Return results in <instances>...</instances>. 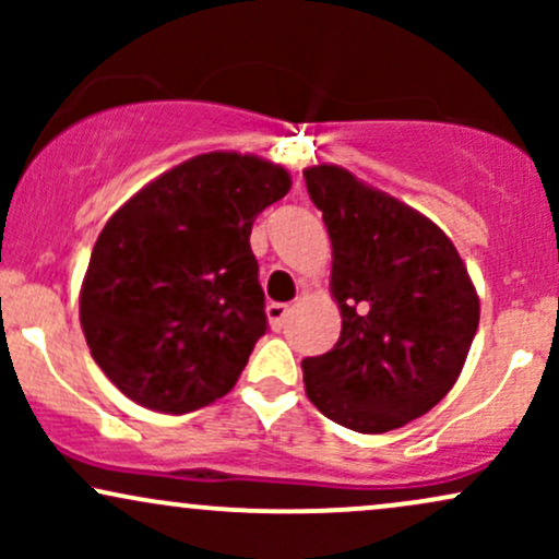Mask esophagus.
Returning a JSON list of instances; mask_svg holds the SVG:
<instances>
[{
    "label": "esophagus",
    "mask_w": 559,
    "mask_h": 559,
    "mask_svg": "<svg viewBox=\"0 0 559 559\" xmlns=\"http://www.w3.org/2000/svg\"><path fill=\"white\" fill-rule=\"evenodd\" d=\"M265 312H267V320H271L273 331L284 329L286 318H288V305H278V301H271V305L265 307Z\"/></svg>",
    "instance_id": "obj_1"
}]
</instances>
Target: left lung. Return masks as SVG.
Returning <instances> with one entry per match:
<instances>
[{"label": "left lung", "instance_id": "obj_1", "mask_svg": "<svg viewBox=\"0 0 559 559\" xmlns=\"http://www.w3.org/2000/svg\"><path fill=\"white\" fill-rule=\"evenodd\" d=\"M333 247L331 294L342 336L301 360L305 389L325 418L386 433L420 418L454 386L480 305L449 236L400 199L338 165L305 170Z\"/></svg>", "mask_w": 559, "mask_h": 559}]
</instances>
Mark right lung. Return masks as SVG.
<instances>
[{
    "instance_id": "right-lung-1",
    "label": "right lung",
    "mask_w": 559,
    "mask_h": 559,
    "mask_svg": "<svg viewBox=\"0 0 559 559\" xmlns=\"http://www.w3.org/2000/svg\"><path fill=\"white\" fill-rule=\"evenodd\" d=\"M292 176L207 152L136 191L102 228L81 286V329L128 400L183 415L226 396L267 331L249 236Z\"/></svg>"
}]
</instances>
